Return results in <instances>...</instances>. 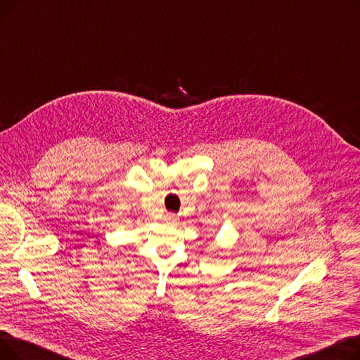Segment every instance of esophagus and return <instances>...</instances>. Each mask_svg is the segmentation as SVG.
<instances>
[{
  "label": "esophagus",
  "instance_id": "1",
  "mask_svg": "<svg viewBox=\"0 0 360 360\" xmlns=\"http://www.w3.org/2000/svg\"><path fill=\"white\" fill-rule=\"evenodd\" d=\"M176 214H174V213H167L166 216H165V220L166 221H169V223H174V221H176Z\"/></svg>",
  "mask_w": 360,
  "mask_h": 360
}]
</instances>
